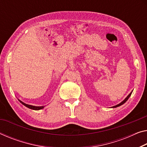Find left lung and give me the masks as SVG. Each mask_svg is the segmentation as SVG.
Listing matches in <instances>:
<instances>
[{"label": "left lung", "instance_id": "left-lung-1", "mask_svg": "<svg viewBox=\"0 0 147 147\" xmlns=\"http://www.w3.org/2000/svg\"><path fill=\"white\" fill-rule=\"evenodd\" d=\"M132 92H133V91H131V93H130V94H129V95H127V96L126 97H125V98L124 99V101H122V102H121V103H119V104H118V105H115V106H113V107H111V108H116V107H120V106H121V105H123V104H124V103H125V102H126V101H127V99L129 98V97H130V96H131V94H132Z\"/></svg>", "mask_w": 147, "mask_h": 147}]
</instances>
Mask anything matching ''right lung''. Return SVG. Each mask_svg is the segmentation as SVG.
<instances>
[{
	"instance_id": "obj_1",
	"label": "right lung",
	"mask_w": 147,
	"mask_h": 147,
	"mask_svg": "<svg viewBox=\"0 0 147 147\" xmlns=\"http://www.w3.org/2000/svg\"><path fill=\"white\" fill-rule=\"evenodd\" d=\"M20 101V102L22 104H23V105L25 106L26 107H27V108H29L30 109H32V110H35V111H38V110H40V109H42L44 106H40V107H37V106H33V105H28V104H26L25 103H23V101H21V100L18 99Z\"/></svg>"
}]
</instances>
